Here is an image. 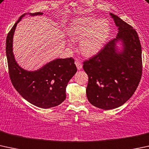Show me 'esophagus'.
<instances>
[{
	"instance_id": "34e87169",
	"label": "esophagus",
	"mask_w": 149,
	"mask_h": 149,
	"mask_svg": "<svg viewBox=\"0 0 149 149\" xmlns=\"http://www.w3.org/2000/svg\"><path fill=\"white\" fill-rule=\"evenodd\" d=\"M75 64H76V67H77V68L79 70H81V68H82V63H81V61H80L79 60H76L75 61Z\"/></svg>"
}]
</instances>
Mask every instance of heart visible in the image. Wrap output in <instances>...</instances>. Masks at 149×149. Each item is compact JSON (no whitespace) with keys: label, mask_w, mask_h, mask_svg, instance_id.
I'll return each instance as SVG.
<instances>
[{"label":"heart","mask_w":149,"mask_h":149,"mask_svg":"<svg viewBox=\"0 0 149 149\" xmlns=\"http://www.w3.org/2000/svg\"><path fill=\"white\" fill-rule=\"evenodd\" d=\"M111 33V25L107 19L93 17H80L72 21L68 35L72 40L80 42V51L86 56H93L102 48Z\"/></svg>","instance_id":"obj_1"}]
</instances>
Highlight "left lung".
Segmentation results:
<instances>
[{"label": "left lung", "instance_id": "1", "mask_svg": "<svg viewBox=\"0 0 149 149\" xmlns=\"http://www.w3.org/2000/svg\"><path fill=\"white\" fill-rule=\"evenodd\" d=\"M110 15L118 28L116 38L83 63L88 76V100L104 110L126 103L136 90L142 75L141 46L136 31L116 15ZM118 41L123 46L120 52L116 47Z\"/></svg>", "mask_w": 149, "mask_h": 149}]
</instances>
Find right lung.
I'll list each match as a JSON object with an SVG mask.
<instances>
[{
    "label": "right lung",
    "mask_w": 149,
    "mask_h": 149,
    "mask_svg": "<svg viewBox=\"0 0 149 149\" xmlns=\"http://www.w3.org/2000/svg\"><path fill=\"white\" fill-rule=\"evenodd\" d=\"M43 13H30L42 15ZM22 15L8 33L6 56L9 76L17 91L26 101L42 109H49L61 104L65 99V88L77 71L73 58H57L35 71H28L18 65L13 53V38Z\"/></svg>",
    "instance_id": "right-lung-1"
}]
</instances>
